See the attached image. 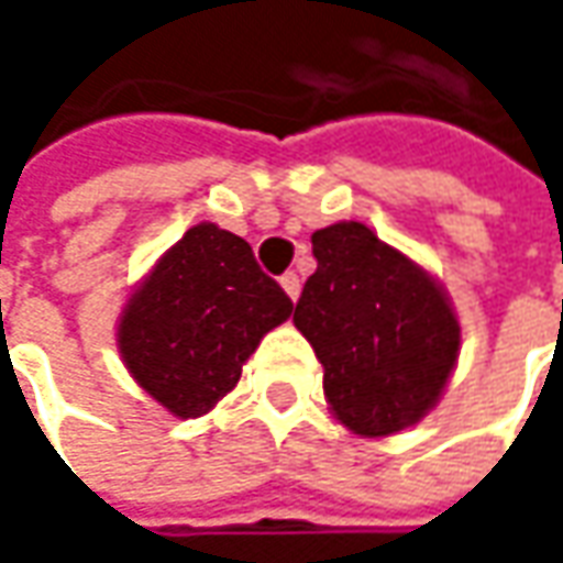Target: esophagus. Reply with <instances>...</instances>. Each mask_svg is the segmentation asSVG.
<instances>
[{
    "label": "esophagus",
    "instance_id": "1",
    "mask_svg": "<svg viewBox=\"0 0 563 563\" xmlns=\"http://www.w3.org/2000/svg\"><path fill=\"white\" fill-rule=\"evenodd\" d=\"M282 288H285V294H288L291 300H297V297H300V275H297V272H285V275H282Z\"/></svg>",
    "mask_w": 563,
    "mask_h": 563
}]
</instances>
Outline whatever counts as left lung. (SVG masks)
<instances>
[{
	"label": "left lung",
	"mask_w": 563,
	"mask_h": 563,
	"mask_svg": "<svg viewBox=\"0 0 563 563\" xmlns=\"http://www.w3.org/2000/svg\"><path fill=\"white\" fill-rule=\"evenodd\" d=\"M313 256L294 325L325 369L332 413L366 439L420 422L461 351L442 285L360 222L319 228Z\"/></svg>",
	"instance_id": "obj_1"
}]
</instances>
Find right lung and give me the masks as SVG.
I'll return each mask as SVG.
<instances>
[{"mask_svg": "<svg viewBox=\"0 0 563 563\" xmlns=\"http://www.w3.org/2000/svg\"><path fill=\"white\" fill-rule=\"evenodd\" d=\"M291 313V297L260 269L247 241L200 222L131 294L119 351L150 398L194 420L225 398L263 335Z\"/></svg>", "mask_w": 563, "mask_h": 563, "instance_id": "right-lung-1", "label": "right lung"}]
</instances>
